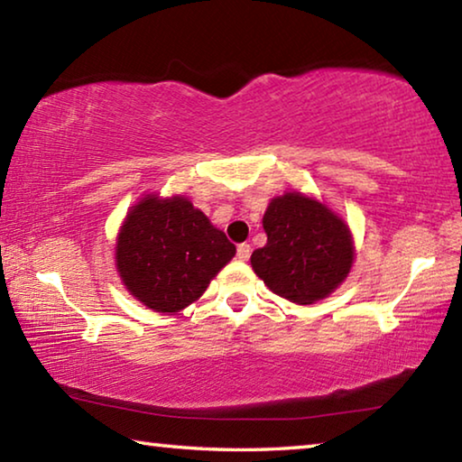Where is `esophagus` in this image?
<instances>
[{
    "mask_svg": "<svg viewBox=\"0 0 462 462\" xmlns=\"http://www.w3.org/2000/svg\"><path fill=\"white\" fill-rule=\"evenodd\" d=\"M250 253H253V248H250L248 242H242V245L236 246V256L240 261H248L250 259Z\"/></svg>",
    "mask_w": 462,
    "mask_h": 462,
    "instance_id": "1",
    "label": "esophagus"
}]
</instances>
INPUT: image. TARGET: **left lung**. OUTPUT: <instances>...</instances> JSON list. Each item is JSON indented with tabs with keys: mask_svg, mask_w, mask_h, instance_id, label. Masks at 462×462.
I'll use <instances>...</instances> for the list:
<instances>
[{
	"mask_svg": "<svg viewBox=\"0 0 462 462\" xmlns=\"http://www.w3.org/2000/svg\"><path fill=\"white\" fill-rule=\"evenodd\" d=\"M267 245L250 263L273 293L293 303L324 300L348 275L353 238L338 216L300 193L275 198L263 217Z\"/></svg>",
	"mask_w": 462,
	"mask_h": 462,
	"instance_id": "1",
	"label": "left lung"
}]
</instances>
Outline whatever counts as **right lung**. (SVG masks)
I'll return each instance as SVG.
<instances>
[{"label": "right lung", "instance_id": "obj_1", "mask_svg": "<svg viewBox=\"0 0 462 462\" xmlns=\"http://www.w3.org/2000/svg\"><path fill=\"white\" fill-rule=\"evenodd\" d=\"M234 253L236 246L191 201L148 195L124 220L116 263L132 295L171 314L198 300Z\"/></svg>", "mask_w": 462, "mask_h": 462}]
</instances>
